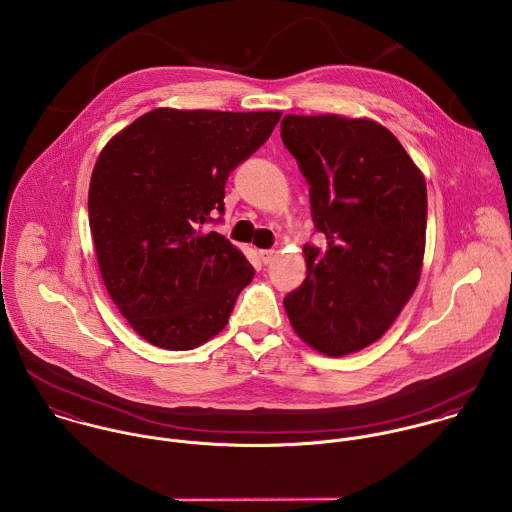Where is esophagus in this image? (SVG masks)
I'll list each match as a JSON object with an SVG mask.
<instances>
[{
	"label": "esophagus",
	"instance_id": "esophagus-1",
	"mask_svg": "<svg viewBox=\"0 0 512 512\" xmlns=\"http://www.w3.org/2000/svg\"><path fill=\"white\" fill-rule=\"evenodd\" d=\"M258 256H260V260H262L264 264H270V262L274 260L276 252H274V250H258Z\"/></svg>",
	"mask_w": 512,
	"mask_h": 512
}]
</instances>
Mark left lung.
Returning a JSON list of instances; mask_svg holds the SVG:
<instances>
[{
	"mask_svg": "<svg viewBox=\"0 0 512 512\" xmlns=\"http://www.w3.org/2000/svg\"><path fill=\"white\" fill-rule=\"evenodd\" d=\"M282 141L310 184L316 230L308 276L284 298L296 336L341 357L379 340L413 296L427 230L425 176L371 119L286 115Z\"/></svg>",
	"mask_w": 512,
	"mask_h": 512,
	"instance_id": "obj_1",
	"label": "left lung"
}]
</instances>
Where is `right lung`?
Segmentation results:
<instances>
[{
  "mask_svg": "<svg viewBox=\"0 0 512 512\" xmlns=\"http://www.w3.org/2000/svg\"><path fill=\"white\" fill-rule=\"evenodd\" d=\"M280 111L159 107L119 131L89 182V226L103 284L143 340L194 349L220 334L254 278L218 232L224 186L278 125Z\"/></svg>",
  "mask_w": 512,
  "mask_h": 512,
  "instance_id": "add662e5",
  "label": "right lung"
}]
</instances>
